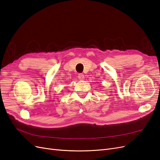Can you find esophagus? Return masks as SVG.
<instances>
[{
	"mask_svg": "<svg viewBox=\"0 0 160 160\" xmlns=\"http://www.w3.org/2000/svg\"><path fill=\"white\" fill-rule=\"evenodd\" d=\"M78 78H79V80H81V81L83 80V79H84V78H85L84 75H83V73H79V74L78 75Z\"/></svg>",
	"mask_w": 160,
	"mask_h": 160,
	"instance_id": "obj_1",
	"label": "esophagus"
}]
</instances>
